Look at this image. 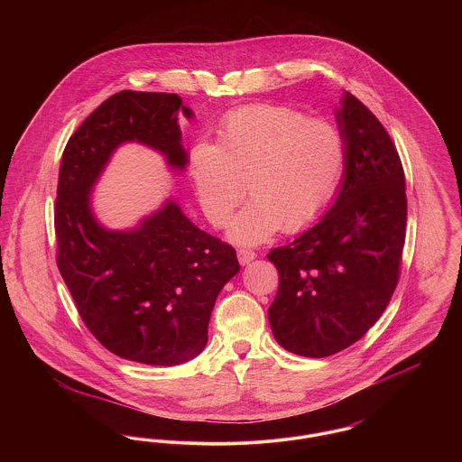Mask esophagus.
I'll return each instance as SVG.
<instances>
[{
	"label": "esophagus",
	"instance_id": "34e87169",
	"mask_svg": "<svg viewBox=\"0 0 462 462\" xmlns=\"http://www.w3.org/2000/svg\"><path fill=\"white\" fill-rule=\"evenodd\" d=\"M256 253L254 251H251V249H239L237 251V258H239V263L247 264L251 263L253 260H256Z\"/></svg>",
	"mask_w": 462,
	"mask_h": 462
}]
</instances>
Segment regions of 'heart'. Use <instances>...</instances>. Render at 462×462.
<instances>
[{
  "label": "heart",
  "mask_w": 462,
  "mask_h": 462,
  "mask_svg": "<svg viewBox=\"0 0 462 462\" xmlns=\"http://www.w3.org/2000/svg\"><path fill=\"white\" fill-rule=\"evenodd\" d=\"M345 166L346 142L337 126L272 104L228 112L218 143L199 140L189 152V175L215 226L230 218L249 180L253 199L226 230L239 245H256L281 228L298 232L317 220L334 198Z\"/></svg>",
  "instance_id": "obj_1"
}]
</instances>
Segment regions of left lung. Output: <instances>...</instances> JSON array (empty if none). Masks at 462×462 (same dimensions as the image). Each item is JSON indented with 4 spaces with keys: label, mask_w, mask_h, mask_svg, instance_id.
<instances>
[{
    "label": "left lung",
    "mask_w": 462,
    "mask_h": 462,
    "mask_svg": "<svg viewBox=\"0 0 462 462\" xmlns=\"http://www.w3.org/2000/svg\"><path fill=\"white\" fill-rule=\"evenodd\" d=\"M346 166L326 215L270 251L279 291L268 308L277 343L322 358L373 328L398 282L405 242V176L390 134L350 91L334 110Z\"/></svg>",
    "instance_id": "left-lung-1"
}]
</instances>
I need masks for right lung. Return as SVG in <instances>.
<instances>
[{
	"mask_svg": "<svg viewBox=\"0 0 462 462\" xmlns=\"http://www.w3.org/2000/svg\"><path fill=\"white\" fill-rule=\"evenodd\" d=\"M175 93L125 89L89 114L62 154L55 202L57 264L89 332L109 352L147 365H178L208 343L211 311L241 270L234 247L189 220L175 199L133 228H107L93 187L125 143H140L181 173L189 152Z\"/></svg>",
	"mask_w": 462,
	"mask_h": 462,
	"instance_id": "1",
	"label": "right lung"
}]
</instances>
